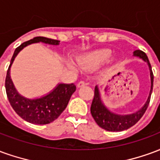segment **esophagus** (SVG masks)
I'll return each mask as SVG.
<instances>
[{
  "mask_svg": "<svg viewBox=\"0 0 160 160\" xmlns=\"http://www.w3.org/2000/svg\"><path fill=\"white\" fill-rule=\"evenodd\" d=\"M85 85H86V82H85V81H83V80H81V81H80L79 83L77 84V87H84Z\"/></svg>",
  "mask_w": 160,
  "mask_h": 160,
  "instance_id": "obj_1",
  "label": "esophagus"
}]
</instances>
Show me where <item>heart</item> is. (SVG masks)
I'll use <instances>...</instances> for the list:
<instances>
[{
  "instance_id": "obj_1",
  "label": "heart",
  "mask_w": 160,
  "mask_h": 160,
  "mask_svg": "<svg viewBox=\"0 0 160 160\" xmlns=\"http://www.w3.org/2000/svg\"><path fill=\"white\" fill-rule=\"evenodd\" d=\"M112 56L111 49H102L85 54L80 57V64L87 69H96L107 62Z\"/></svg>"
}]
</instances>
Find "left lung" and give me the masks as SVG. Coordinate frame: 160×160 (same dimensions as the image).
I'll use <instances>...</instances> for the list:
<instances>
[{"mask_svg": "<svg viewBox=\"0 0 160 160\" xmlns=\"http://www.w3.org/2000/svg\"><path fill=\"white\" fill-rule=\"evenodd\" d=\"M134 56H137L139 58L142 59L144 62L148 63V68L150 70V77H151V90L149 92V96L146 104L143 105V107L141 108L139 111L134 113L127 115H122L114 113L110 110H108L107 107L104 104L101 100L100 93L98 86L95 87L94 89V97L91 105V113L92 118L97 122V124L107 131L111 132H118V131H123L129 128L132 126L140 120L142 116L147 111L148 104L151 98V94L152 92V87H153V73L152 71L151 64L149 62V60L146 53L141 51L140 49H137L134 51Z\"/></svg>", "mask_w": 160, "mask_h": 160, "instance_id": "8db88e82", "label": "left lung"}]
</instances>
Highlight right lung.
Masks as SVG:
<instances>
[{
  "label": "right lung",
  "mask_w": 160,
  "mask_h": 160,
  "mask_svg": "<svg viewBox=\"0 0 160 160\" xmlns=\"http://www.w3.org/2000/svg\"><path fill=\"white\" fill-rule=\"evenodd\" d=\"M44 42L51 45H58L59 40L44 37H36L33 39L23 42L16 48L10 62L5 80L7 96L12 109L24 120L33 124H48L52 122L66 109L72 94L76 87L72 84H58L49 94L38 98H27L17 92L10 77V68L20 50L35 42Z\"/></svg>",
  "instance_id": "1"
}]
</instances>
